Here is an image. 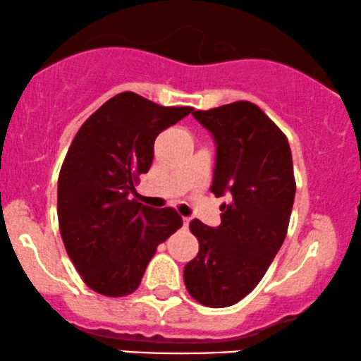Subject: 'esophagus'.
Masks as SVG:
<instances>
[{"mask_svg": "<svg viewBox=\"0 0 361 361\" xmlns=\"http://www.w3.org/2000/svg\"><path fill=\"white\" fill-rule=\"evenodd\" d=\"M190 225V218H186V216H183V226L186 228Z\"/></svg>", "mask_w": 361, "mask_h": 361, "instance_id": "obj_1", "label": "esophagus"}]
</instances>
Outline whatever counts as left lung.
Returning a JSON list of instances; mask_svg holds the SVG:
<instances>
[{"mask_svg":"<svg viewBox=\"0 0 361 361\" xmlns=\"http://www.w3.org/2000/svg\"><path fill=\"white\" fill-rule=\"evenodd\" d=\"M193 116L216 145L212 193L230 195L221 225L200 220L190 230L200 252L185 267V286L198 303L225 308L258 285L280 250L295 202L293 159L283 131L250 102H235Z\"/></svg>","mask_w":361,"mask_h":361,"instance_id":"1","label":"left lung"}]
</instances>
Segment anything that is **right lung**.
<instances>
[{
	"instance_id": "obj_1",
	"label": "right lung",
	"mask_w": 361,
	"mask_h": 361,
	"mask_svg": "<svg viewBox=\"0 0 361 361\" xmlns=\"http://www.w3.org/2000/svg\"><path fill=\"white\" fill-rule=\"evenodd\" d=\"M191 111L125 91L102 104L71 141L58 178L59 233L97 293H133L157 246L183 225L173 208L145 207L130 193L152 166L157 136Z\"/></svg>"
}]
</instances>
